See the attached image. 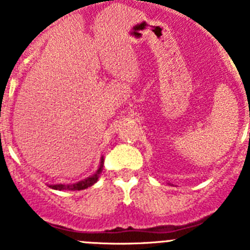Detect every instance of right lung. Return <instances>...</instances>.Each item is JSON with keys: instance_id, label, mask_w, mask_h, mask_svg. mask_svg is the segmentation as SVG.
<instances>
[{"instance_id": "1", "label": "right lung", "mask_w": 250, "mask_h": 250, "mask_svg": "<svg viewBox=\"0 0 250 250\" xmlns=\"http://www.w3.org/2000/svg\"><path fill=\"white\" fill-rule=\"evenodd\" d=\"M104 167V156L101 158L100 161V167L96 170V173L90 175L89 178L83 179V180H80V182L74 183V184H51L48 187L51 189H55V190H83V189H86V188L91 187L95 183L98 182L99 176H100L101 171H103Z\"/></svg>"}]
</instances>
